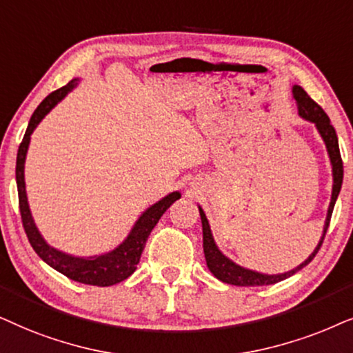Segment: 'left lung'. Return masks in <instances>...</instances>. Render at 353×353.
<instances>
[{"instance_id":"obj_1","label":"left lung","mask_w":353,"mask_h":353,"mask_svg":"<svg viewBox=\"0 0 353 353\" xmlns=\"http://www.w3.org/2000/svg\"><path fill=\"white\" fill-rule=\"evenodd\" d=\"M292 93H294L295 101H297L299 114L302 116L303 119L313 122V124L316 125L319 135H321L324 143H326L327 153H330V159L332 164V179H334V184H332L331 203H330V208H327V216H326V223H324L323 237L316 245V248H314V252L312 253V255H310L307 260L302 263V265L295 268V270L284 272V274H261V272L245 270V268L236 265V263L231 261L228 256H224L223 253L219 252V248L216 247V243H214L213 236H211L208 219H206L203 210L199 206L200 218H201V228H203V252H205V258H206V265H208V270L214 274V278H218L219 281H223V283H225V284L242 285V288H250L252 285L253 288V285L276 284V283H279V281L290 278V276L295 274V272L302 270L303 266H307L308 263L313 260L319 248H321L324 237H326V231H327V228H330L332 210H334L337 195H339L341 187H342V179H344V164H342L336 129L332 128L330 117H327L326 112L323 111V108L319 106L316 101H313L302 87L294 85Z\"/></svg>"}]
</instances>
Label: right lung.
<instances>
[{"mask_svg": "<svg viewBox=\"0 0 353 353\" xmlns=\"http://www.w3.org/2000/svg\"><path fill=\"white\" fill-rule=\"evenodd\" d=\"M77 85V79L70 81L68 85L58 88L53 93H50L43 101L40 103L39 108L32 114L29 125H27L26 135H23L21 145H19L17 152V161H16V182H17V194H19V210H21V218L23 231L27 234L32 248H34L37 255L43 260L46 265L54 268L65 278L77 281L82 284L98 285V288H108V285L117 284L121 281L128 279L132 272L137 270V265L142 256V252L147 243V239L152 232V229L157 225V223L161 218L164 211L171 206L174 201L181 199L179 192H172L159 200L158 203L150 206L145 213L140 216L137 223L132 228V231L121 243L119 247L110 253L98 256H88V258H79L72 255H65V253L56 250V248L50 247L45 242V239L40 236L39 229L34 223L32 213L29 210V203H27V194H26V181H23V163H26V154L29 150L30 135L34 132L40 121L48 114L51 108H54L72 88Z\"/></svg>", "mask_w": 353, "mask_h": 353, "instance_id": "obj_1", "label": "right lung"}]
</instances>
